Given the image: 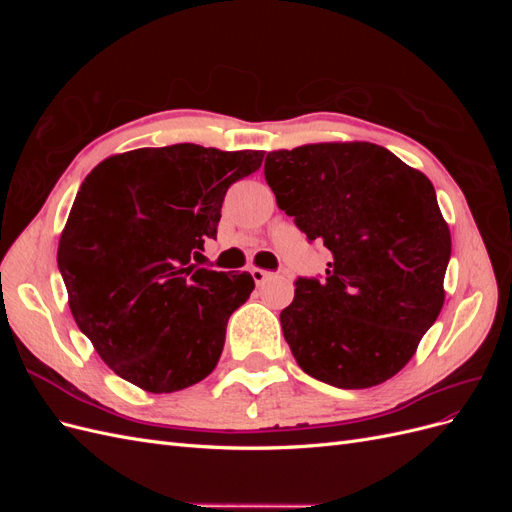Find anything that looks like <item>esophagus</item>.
<instances>
[{
  "label": "esophagus",
  "instance_id": "obj_1",
  "mask_svg": "<svg viewBox=\"0 0 512 512\" xmlns=\"http://www.w3.org/2000/svg\"><path fill=\"white\" fill-rule=\"evenodd\" d=\"M250 273H252V277H254V282H256V284H265L267 280H271V277H273V273H271V271L258 269V267H254Z\"/></svg>",
  "mask_w": 512,
  "mask_h": 512
}]
</instances>
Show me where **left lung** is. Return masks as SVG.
Segmentation results:
<instances>
[{
	"label": "left lung",
	"instance_id": "obj_1",
	"mask_svg": "<svg viewBox=\"0 0 512 512\" xmlns=\"http://www.w3.org/2000/svg\"><path fill=\"white\" fill-rule=\"evenodd\" d=\"M277 207L333 254L280 314L299 367L337 389L393 378L440 316L451 230L431 181L374 143L271 151Z\"/></svg>",
	"mask_w": 512,
	"mask_h": 512
}]
</instances>
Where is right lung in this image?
Returning <instances> with one entry per match:
<instances>
[{"label": "right lung", "mask_w": 512, "mask_h": 512, "mask_svg": "<svg viewBox=\"0 0 512 512\" xmlns=\"http://www.w3.org/2000/svg\"><path fill=\"white\" fill-rule=\"evenodd\" d=\"M262 158L181 143L115 153L85 177L57 265L79 329L138 389L175 393L218 365L228 318L254 280L192 258L215 239L226 190Z\"/></svg>", "instance_id": "right-lung-1"}]
</instances>
